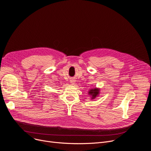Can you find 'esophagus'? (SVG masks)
Returning a JSON list of instances; mask_svg holds the SVG:
<instances>
[{"mask_svg":"<svg viewBox=\"0 0 151 151\" xmlns=\"http://www.w3.org/2000/svg\"><path fill=\"white\" fill-rule=\"evenodd\" d=\"M75 80H71L70 81V83H71V84H75Z\"/></svg>","mask_w":151,"mask_h":151,"instance_id":"1","label":"esophagus"}]
</instances>
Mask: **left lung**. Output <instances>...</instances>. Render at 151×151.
<instances>
[{
	"label": "left lung",
	"mask_w": 151,
	"mask_h": 151,
	"mask_svg": "<svg viewBox=\"0 0 151 151\" xmlns=\"http://www.w3.org/2000/svg\"><path fill=\"white\" fill-rule=\"evenodd\" d=\"M99 94H100V89L99 88H94L90 89L88 91V94L91 96L90 98L91 99H95V98L99 96Z\"/></svg>",
	"instance_id": "1"
}]
</instances>
